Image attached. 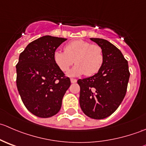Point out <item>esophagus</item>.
<instances>
[{
  "label": "esophagus",
  "mask_w": 146,
  "mask_h": 146,
  "mask_svg": "<svg viewBox=\"0 0 146 146\" xmlns=\"http://www.w3.org/2000/svg\"><path fill=\"white\" fill-rule=\"evenodd\" d=\"M70 82H71V83H76L77 82V80L74 78H70Z\"/></svg>",
  "instance_id": "1"
}]
</instances>
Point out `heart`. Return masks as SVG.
<instances>
[{
	"label": "heart",
	"instance_id": "b5f03b06",
	"mask_svg": "<svg viewBox=\"0 0 146 146\" xmlns=\"http://www.w3.org/2000/svg\"><path fill=\"white\" fill-rule=\"evenodd\" d=\"M64 49L65 51H56L54 60L62 71H66L75 61L76 64L68 71V76L76 77L83 74L92 76L98 73L102 66L104 56L100 46L78 39L68 43Z\"/></svg>",
	"mask_w": 146,
	"mask_h": 146
}]
</instances>
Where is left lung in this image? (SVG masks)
<instances>
[{
  "label": "left lung",
  "mask_w": 146,
  "mask_h": 146,
  "mask_svg": "<svg viewBox=\"0 0 146 146\" xmlns=\"http://www.w3.org/2000/svg\"><path fill=\"white\" fill-rule=\"evenodd\" d=\"M102 49L100 70L90 77L79 79L80 108L95 119L107 118L114 112L126 95L130 73L128 61L120 50L106 39L90 38Z\"/></svg>",
  "instance_id": "left-lung-1"
}]
</instances>
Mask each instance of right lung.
<instances>
[{
	"label": "right lung",
	"mask_w": 146,
	"mask_h": 146,
	"mask_svg": "<svg viewBox=\"0 0 146 146\" xmlns=\"http://www.w3.org/2000/svg\"><path fill=\"white\" fill-rule=\"evenodd\" d=\"M66 39L46 35L29 43L16 66L17 88L26 108L41 118L54 116L70 85L56 64L54 54Z\"/></svg>",
	"instance_id": "1"
}]
</instances>
